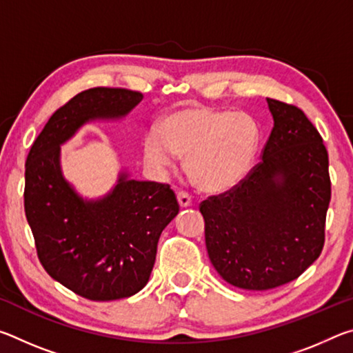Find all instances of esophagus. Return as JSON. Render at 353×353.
<instances>
[{
	"label": "esophagus",
	"instance_id": "obj_1",
	"mask_svg": "<svg viewBox=\"0 0 353 353\" xmlns=\"http://www.w3.org/2000/svg\"><path fill=\"white\" fill-rule=\"evenodd\" d=\"M177 201H179V205L182 208H187L191 205V196L188 193H185V191H179Z\"/></svg>",
	"mask_w": 353,
	"mask_h": 353
}]
</instances>
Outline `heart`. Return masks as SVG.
Listing matches in <instances>:
<instances>
[{"label": "heart", "mask_w": 353, "mask_h": 353, "mask_svg": "<svg viewBox=\"0 0 353 353\" xmlns=\"http://www.w3.org/2000/svg\"><path fill=\"white\" fill-rule=\"evenodd\" d=\"M260 141V126L249 113L187 105L168 113L159 132L146 134L143 155L160 172L176 165V154L185 155V171L196 187L219 194L246 179Z\"/></svg>", "instance_id": "obj_1"}]
</instances>
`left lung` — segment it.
Masks as SVG:
<instances>
[{
    "instance_id": "1",
    "label": "left lung",
    "mask_w": 353,
    "mask_h": 353,
    "mask_svg": "<svg viewBox=\"0 0 353 353\" xmlns=\"http://www.w3.org/2000/svg\"><path fill=\"white\" fill-rule=\"evenodd\" d=\"M274 128L249 176L199 207L212 265L227 283L263 291L297 279L324 248L328 154L296 105L268 98Z\"/></svg>"
}]
</instances>
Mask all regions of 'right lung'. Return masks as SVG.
<instances>
[{
	"mask_svg": "<svg viewBox=\"0 0 353 353\" xmlns=\"http://www.w3.org/2000/svg\"><path fill=\"white\" fill-rule=\"evenodd\" d=\"M140 92L97 87L52 113L28 154L25 212L45 271L90 301H117L145 288L159 238L176 218L170 185L143 182L121 170L109 193L87 199L65 179L61 146L83 124L117 121Z\"/></svg>",
	"mask_w": 353,
	"mask_h": 353,
	"instance_id": "add662e5",
	"label": "right lung"
}]
</instances>
